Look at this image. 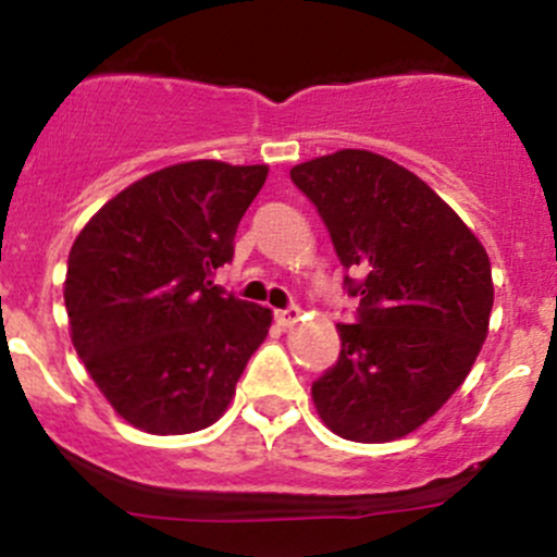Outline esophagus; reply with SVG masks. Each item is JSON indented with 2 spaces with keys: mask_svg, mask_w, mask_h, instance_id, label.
I'll return each mask as SVG.
<instances>
[{
  "mask_svg": "<svg viewBox=\"0 0 557 557\" xmlns=\"http://www.w3.org/2000/svg\"><path fill=\"white\" fill-rule=\"evenodd\" d=\"M298 314H301V309H298V307H285V309H277V312H274V320H277V325L288 327V325L296 323Z\"/></svg>",
  "mask_w": 557,
  "mask_h": 557,
  "instance_id": "esophagus-1",
  "label": "esophagus"
}]
</instances>
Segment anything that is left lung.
Wrapping results in <instances>:
<instances>
[{"label":"left lung","mask_w":557,"mask_h":557,"mask_svg":"<svg viewBox=\"0 0 557 557\" xmlns=\"http://www.w3.org/2000/svg\"><path fill=\"white\" fill-rule=\"evenodd\" d=\"M318 208L355 323H338V360L312 384L336 435L384 443L424 424L459 389L488 333L494 285L478 237L419 175L362 149L296 165Z\"/></svg>","instance_id":"1"}]
</instances>
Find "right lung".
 <instances>
[{
	"mask_svg": "<svg viewBox=\"0 0 557 557\" xmlns=\"http://www.w3.org/2000/svg\"><path fill=\"white\" fill-rule=\"evenodd\" d=\"M267 165L197 160L127 186L87 221L66 269L77 355L114 411L151 435L210 426L272 325L226 294L215 269Z\"/></svg>",
	"mask_w": 557,
	"mask_h": 557,
	"instance_id": "1",
	"label": "right lung"
}]
</instances>
